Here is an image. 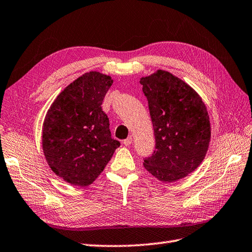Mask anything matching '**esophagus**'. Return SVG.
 <instances>
[{"label":"esophagus","mask_w":252,"mask_h":252,"mask_svg":"<svg viewBox=\"0 0 252 252\" xmlns=\"http://www.w3.org/2000/svg\"><path fill=\"white\" fill-rule=\"evenodd\" d=\"M123 143H124V145L126 146H129L131 143H132V137H128L127 139H125L124 141H123Z\"/></svg>","instance_id":"obj_1"}]
</instances>
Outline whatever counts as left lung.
<instances>
[{
	"mask_svg": "<svg viewBox=\"0 0 252 252\" xmlns=\"http://www.w3.org/2000/svg\"><path fill=\"white\" fill-rule=\"evenodd\" d=\"M154 128L155 151L143 165L159 181L172 183L197 169L211 140L210 118L195 91L164 70L141 78Z\"/></svg>",
	"mask_w": 252,
	"mask_h": 252,
	"instance_id": "left-lung-1",
	"label": "left lung"
}]
</instances>
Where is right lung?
<instances>
[{
  "instance_id": "right-lung-1",
  "label": "right lung",
  "mask_w": 252,
  "mask_h": 252,
  "mask_svg": "<svg viewBox=\"0 0 252 252\" xmlns=\"http://www.w3.org/2000/svg\"><path fill=\"white\" fill-rule=\"evenodd\" d=\"M111 77L90 71L70 83L48 110L42 127V150L53 172L84 187L99 175L120 141L111 138L101 105Z\"/></svg>"
}]
</instances>
